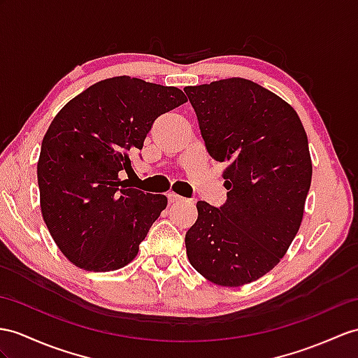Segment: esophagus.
<instances>
[{
    "instance_id": "1",
    "label": "esophagus",
    "mask_w": 358,
    "mask_h": 358,
    "mask_svg": "<svg viewBox=\"0 0 358 358\" xmlns=\"http://www.w3.org/2000/svg\"><path fill=\"white\" fill-rule=\"evenodd\" d=\"M167 197H169V202H170V203H178V202H182V200H185L184 197H180V196L176 194V193H169Z\"/></svg>"
}]
</instances>
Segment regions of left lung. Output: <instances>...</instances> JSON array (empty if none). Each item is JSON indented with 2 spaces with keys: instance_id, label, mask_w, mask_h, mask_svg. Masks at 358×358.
<instances>
[{
  "instance_id": "8db88e82",
  "label": "left lung",
  "mask_w": 358,
  "mask_h": 358,
  "mask_svg": "<svg viewBox=\"0 0 358 358\" xmlns=\"http://www.w3.org/2000/svg\"><path fill=\"white\" fill-rule=\"evenodd\" d=\"M184 91L209 156L228 164L224 205L197 202L188 259L214 284H249L280 263L299 231L313 173L307 134L289 103L246 78Z\"/></svg>"
}]
</instances>
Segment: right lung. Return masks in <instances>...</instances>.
<instances>
[{
    "mask_svg": "<svg viewBox=\"0 0 358 358\" xmlns=\"http://www.w3.org/2000/svg\"><path fill=\"white\" fill-rule=\"evenodd\" d=\"M187 101L174 86L120 76L78 94L51 121L38 162L41 209L51 237L90 272L127 266L167 206L162 194L130 188V153L162 113Z\"/></svg>",
    "mask_w": 358,
    "mask_h": 358,
    "instance_id": "add662e5",
    "label": "right lung"
}]
</instances>
